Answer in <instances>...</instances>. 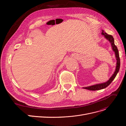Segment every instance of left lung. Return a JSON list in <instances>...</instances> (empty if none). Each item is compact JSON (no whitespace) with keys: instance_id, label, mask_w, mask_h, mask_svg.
I'll return each mask as SVG.
<instances>
[{"instance_id":"8db88e82","label":"left lung","mask_w":126,"mask_h":126,"mask_svg":"<svg viewBox=\"0 0 126 126\" xmlns=\"http://www.w3.org/2000/svg\"><path fill=\"white\" fill-rule=\"evenodd\" d=\"M101 33L102 35H104L106 38L107 39H108L110 41V43H111L112 50L115 53V55H116V59H117V66H116V70H115V72H114V74L112 75V76L109 79V80L107 82H104V83H99V84H97V85H94L93 86H91L83 88L84 89H86L88 90H100V89L105 88H106L107 87H108L110 84V83H111V82L113 80V79L115 78L116 75H117L118 71H119V70L120 66V58H119V51H118L117 46L115 45V43H114L113 38L111 35H108V34H107L106 32H105L104 30H102Z\"/></svg>"}]
</instances>
